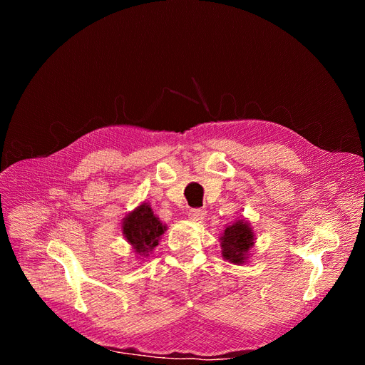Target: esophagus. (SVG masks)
<instances>
[{"label": "esophagus", "instance_id": "1", "mask_svg": "<svg viewBox=\"0 0 365 365\" xmlns=\"http://www.w3.org/2000/svg\"><path fill=\"white\" fill-rule=\"evenodd\" d=\"M205 215H207L205 210L194 208V210H190V212H189V219L194 220V222H201V220H204Z\"/></svg>", "mask_w": 365, "mask_h": 365}]
</instances>
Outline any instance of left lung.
<instances>
[{"label":"left lung","instance_id":"obj_1","mask_svg":"<svg viewBox=\"0 0 365 365\" xmlns=\"http://www.w3.org/2000/svg\"><path fill=\"white\" fill-rule=\"evenodd\" d=\"M219 240L222 257L229 263L242 264L250 257V250L255 245V232L245 219H238L225 227Z\"/></svg>","mask_w":365,"mask_h":365}]
</instances>
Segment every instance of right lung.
I'll return each instance as SVG.
<instances>
[{
	"label": "right lung",
	"instance_id": "right-lung-1",
	"mask_svg": "<svg viewBox=\"0 0 365 365\" xmlns=\"http://www.w3.org/2000/svg\"><path fill=\"white\" fill-rule=\"evenodd\" d=\"M167 226L153 215L149 202H142L123 219V234L138 259L155 250Z\"/></svg>",
	"mask_w": 365,
	"mask_h": 365
}]
</instances>
